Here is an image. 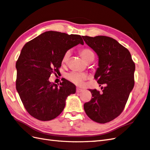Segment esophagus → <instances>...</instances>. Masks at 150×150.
<instances>
[{
    "instance_id": "1",
    "label": "esophagus",
    "mask_w": 150,
    "mask_h": 150,
    "mask_svg": "<svg viewBox=\"0 0 150 150\" xmlns=\"http://www.w3.org/2000/svg\"><path fill=\"white\" fill-rule=\"evenodd\" d=\"M82 92H83V90L80 88H76V92L77 93H81Z\"/></svg>"
}]
</instances>
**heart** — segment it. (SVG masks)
Wrapping results in <instances>:
<instances>
[{"label": "heart", "instance_id": "heart-1", "mask_svg": "<svg viewBox=\"0 0 150 150\" xmlns=\"http://www.w3.org/2000/svg\"><path fill=\"white\" fill-rule=\"evenodd\" d=\"M80 54H81V57L86 62L93 59V58L94 59V53L93 52V51L91 50L90 49L85 48L81 50L80 51ZM69 56H70V51H67V52H65L62 58V62H67L69 60ZM66 78L68 80L75 84V85H81L84 80H85L87 78V75L85 73L72 71L68 73L66 75Z\"/></svg>", "mask_w": 150, "mask_h": 150}]
</instances>
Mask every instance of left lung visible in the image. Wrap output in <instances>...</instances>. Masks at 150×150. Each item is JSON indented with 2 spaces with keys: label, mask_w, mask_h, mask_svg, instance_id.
I'll use <instances>...</instances> for the list:
<instances>
[{
  "label": "left lung",
  "mask_w": 150,
  "mask_h": 150,
  "mask_svg": "<svg viewBox=\"0 0 150 150\" xmlns=\"http://www.w3.org/2000/svg\"><path fill=\"white\" fill-rule=\"evenodd\" d=\"M82 38L98 55L94 78L98 84L105 85L102 93L89 90L92 98L84 104V109L93 121L108 123L121 114L125 106L134 86L135 64L129 51L114 39L104 35Z\"/></svg>",
  "instance_id": "1"
}]
</instances>
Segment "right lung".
<instances>
[{
  "instance_id": "add662e5",
  "label": "right lung",
  "mask_w": 150,
  "mask_h": 150,
  "mask_svg": "<svg viewBox=\"0 0 150 150\" xmlns=\"http://www.w3.org/2000/svg\"><path fill=\"white\" fill-rule=\"evenodd\" d=\"M84 42L81 35L47 31L27 42L16 62V90L27 112L41 121L53 120L62 112L67 97L76 86L65 80L58 86L49 81L58 74L65 53Z\"/></svg>"
}]
</instances>
